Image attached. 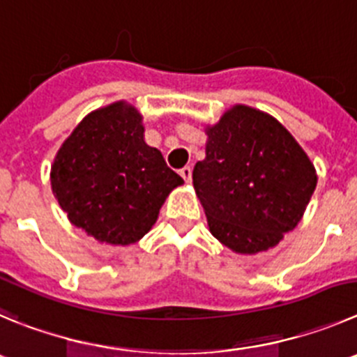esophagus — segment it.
I'll use <instances>...</instances> for the list:
<instances>
[{"label":"esophagus","instance_id":"34e87169","mask_svg":"<svg viewBox=\"0 0 357 357\" xmlns=\"http://www.w3.org/2000/svg\"><path fill=\"white\" fill-rule=\"evenodd\" d=\"M179 174H181V178L185 179L186 183L192 181V167H190V165H186V167H183L181 171H179Z\"/></svg>","mask_w":357,"mask_h":357}]
</instances>
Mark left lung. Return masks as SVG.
Here are the masks:
<instances>
[{"label": "left lung", "instance_id": "1", "mask_svg": "<svg viewBox=\"0 0 357 357\" xmlns=\"http://www.w3.org/2000/svg\"><path fill=\"white\" fill-rule=\"evenodd\" d=\"M194 188L209 232L236 254L273 248L303 218L317 172L292 133L268 112L232 105L206 126Z\"/></svg>", "mask_w": 357, "mask_h": 357}]
</instances>
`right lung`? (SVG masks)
I'll use <instances>...</instances> for the list:
<instances>
[{"instance_id": "1", "label": "right lung", "mask_w": 357, "mask_h": 357, "mask_svg": "<svg viewBox=\"0 0 357 357\" xmlns=\"http://www.w3.org/2000/svg\"><path fill=\"white\" fill-rule=\"evenodd\" d=\"M179 185L181 176L146 144L142 114L125 100L89 112L51 165L52 194L70 224L114 246L148 234Z\"/></svg>"}]
</instances>
